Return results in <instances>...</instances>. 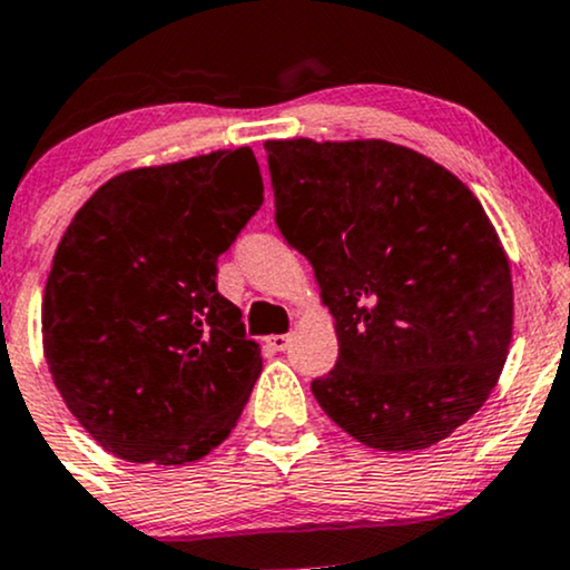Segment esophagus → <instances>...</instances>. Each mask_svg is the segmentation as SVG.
<instances>
[{"instance_id": "obj_1", "label": "esophagus", "mask_w": 570, "mask_h": 570, "mask_svg": "<svg viewBox=\"0 0 570 570\" xmlns=\"http://www.w3.org/2000/svg\"><path fill=\"white\" fill-rule=\"evenodd\" d=\"M265 343H267V348H273V351H286L289 348V335H271Z\"/></svg>"}]
</instances>
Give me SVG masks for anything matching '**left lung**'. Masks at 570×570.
Wrapping results in <instances>:
<instances>
[{
  "mask_svg": "<svg viewBox=\"0 0 570 570\" xmlns=\"http://www.w3.org/2000/svg\"><path fill=\"white\" fill-rule=\"evenodd\" d=\"M276 225L335 316L313 396L353 440L423 450L466 423L512 343V273L485 208L399 144L265 141Z\"/></svg>",
  "mask_w": 570,
  "mask_h": 570,
  "instance_id": "obj_1",
  "label": "left lung"
}]
</instances>
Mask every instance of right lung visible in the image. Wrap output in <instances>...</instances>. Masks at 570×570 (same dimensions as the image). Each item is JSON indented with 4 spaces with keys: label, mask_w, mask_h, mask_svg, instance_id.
<instances>
[{
    "label": "right lung",
    "mask_w": 570,
    "mask_h": 570,
    "mask_svg": "<svg viewBox=\"0 0 570 570\" xmlns=\"http://www.w3.org/2000/svg\"><path fill=\"white\" fill-rule=\"evenodd\" d=\"M248 147L126 171L90 195L45 286L56 389L104 450L198 461L225 440L263 372L217 259L263 206Z\"/></svg>",
    "instance_id": "right-lung-1"
}]
</instances>
